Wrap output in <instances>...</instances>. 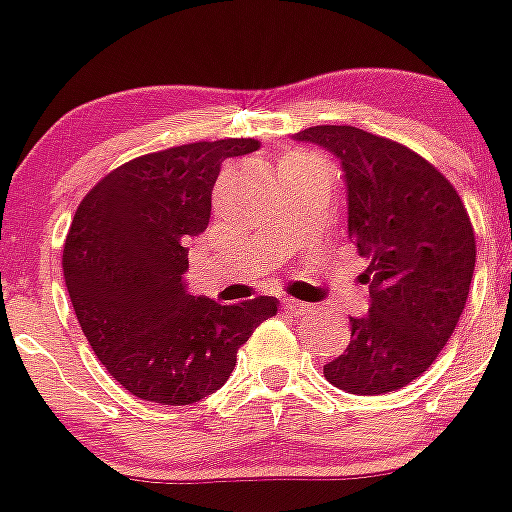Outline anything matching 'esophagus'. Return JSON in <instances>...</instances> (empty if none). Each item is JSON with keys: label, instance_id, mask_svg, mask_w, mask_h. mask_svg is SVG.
I'll return each instance as SVG.
<instances>
[{"label": "esophagus", "instance_id": "obj_1", "mask_svg": "<svg viewBox=\"0 0 512 512\" xmlns=\"http://www.w3.org/2000/svg\"><path fill=\"white\" fill-rule=\"evenodd\" d=\"M282 307H285V312L304 314V312H309V309H312V304L297 302V299H282Z\"/></svg>", "mask_w": 512, "mask_h": 512}]
</instances>
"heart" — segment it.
I'll list each match as a JSON object with an SVG mask.
<instances>
[{"label":"heart","instance_id":"1","mask_svg":"<svg viewBox=\"0 0 512 512\" xmlns=\"http://www.w3.org/2000/svg\"><path fill=\"white\" fill-rule=\"evenodd\" d=\"M292 158H307V156H302V153H292V156H287V160H292Z\"/></svg>","mask_w":512,"mask_h":512}]
</instances>
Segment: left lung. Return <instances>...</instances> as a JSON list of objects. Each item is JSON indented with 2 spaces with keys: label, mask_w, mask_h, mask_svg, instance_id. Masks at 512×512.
I'll return each mask as SVG.
<instances>
[{
  "label": "left lung",
  "mask_w": 512,
  "mask_h": 512,
  "mask_svg": "<svg viewBox=\"0 0 512 512\" xmlns=\"http://www.w3.org/2000/svg\"><path fill=\"white\" fill-rule=\"evenodd\" d=\"M314 143L342 163L349 240L369 260V312L349 317L347 349L324 364L337 389L389 394L436 361L466 307L476 235L456 188L401 143L354 126H312Z\"/></svg>",
  "instance_id": "1"
}]
</instances>
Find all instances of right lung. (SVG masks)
<instances>
[{
  "instance_id": "right-lung-1",
  "label": "right lung",
  "mask_w": 512,
  "mask_h": 512,
  "mask_svg": "<svg viewBox=\"0 0 512 512\" xmlns=\"http://www.w3.org/2000/svg\"><path fill=\"white\" fill-rule=\"evenodd\" d=\"M257 148L255 138H225L148 153L98 180L76 210L61 257L66 289L98 361L138 399L188 406L215 394L237 349L275 317V297L220 304L185 280L220 165Z\"/></svg>"
}]
</instances>
